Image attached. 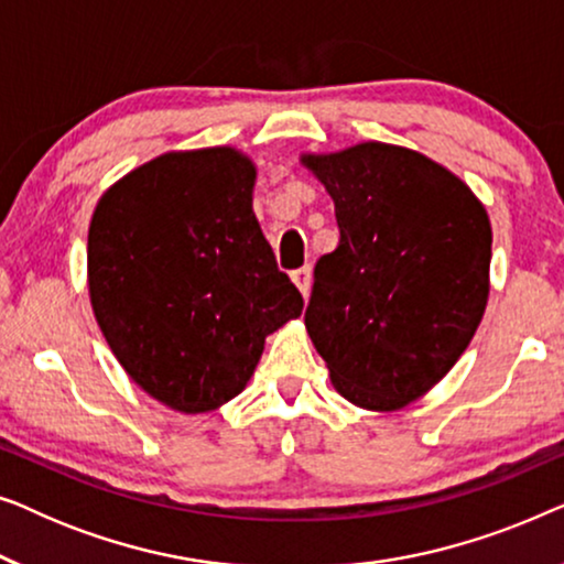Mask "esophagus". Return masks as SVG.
Here are the masks:
<instances>
[{"mask_svg": "<svg viewBox=\"0 0 564 564\" xmlns=\"http://www.w3.org/2000/svg\"><path fill=\"white\" fill-rule=\"evenodd\" d=\"M290 276L292 282H295V288L300 290V295L307 297V292H311V267H300Z\"/></svg>", "mask_w": 564, "mask_h": 564, "instance_id": "esophagus-1", "label": "esophagus"}]
</instances>
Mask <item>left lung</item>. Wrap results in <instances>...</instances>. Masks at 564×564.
Returning a JSON list of instances; mask_svg holds the SVG:
<instances>
[{"instance_id": "1", "label": "left lung", "mask_w": 564, "mask_h": 564, "mask_svg": "<svg viewBox=\"0 0 564 564\" xmlns=\"http://www.w3.org/2000/svg\"><path fill=\"white\" fill-rule=\"evenodd\" d=\"M334 199L338 246L315 264L305 328L338 395L400 411L473 341L490 292L492 230L475 192L403 145L303 153Z\"/></svg>"}]
</instances>
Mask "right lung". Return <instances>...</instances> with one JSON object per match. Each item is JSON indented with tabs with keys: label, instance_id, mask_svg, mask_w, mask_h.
Returning <instances> with one entry per match:
<instances>
[{
	"label": "right lung",
	"instance_id": "add662e5",
	"mask_svg": "<svg viewBox=\"0 0 564 564\" xmlns=\"http://www.w3.org/2000/svg\"><path fill=\"white\" fill-rule=\"evenodd\" d=\"M253 161L169 151L99 197L87 282L97 326L143 392L197 415L251 380L269 334L303 313L253 215Z\"/></svg>",
	"mask_w": 564,
	"mask_h": 564
}]
</instances>
